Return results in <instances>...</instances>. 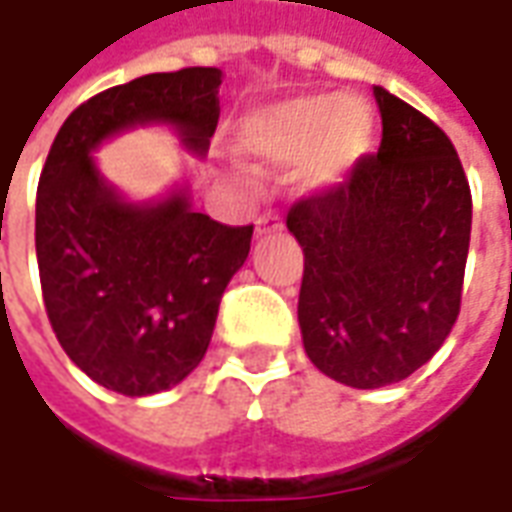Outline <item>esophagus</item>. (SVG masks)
Segmentation results:
<instances>
[{
    "mask_svg": "<svg viewBox=\"0 0 512 512\" xmlns=\"http://www.w3.org/2000/svg\"><path fill=\"white\" fill-rule=\"evenodd\" d=\"M280 229H283V221L277 212H263L257 218V235H269V232H280Z\"/></svg>",
    "mask_w": 512,
    "mask_h": 512,
    "instance_id": "esophagus-1",
    "label": "esophagus"
}]
</instances>
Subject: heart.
Segmentation results:
<instances>
[{"label":"heart","instance_id":"obj_1","mask_svg":"<svg viewBox=\"0 0 512 512\" xmlns=\"http://www.w3.org/2000/svg\"><path fill=\"white\" fill-rule=\"evenodd\" d=\"M374 115L357 98L311 96L249 121L243 147L272 164L306 161V184L334 186L368 150Z\"/></svg>","mask_w":512,"mask_h":512}]
</instances>
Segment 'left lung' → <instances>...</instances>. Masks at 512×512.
<instances>
[{
  "instance_id": "1",
  "label": "left lung",
  "mask_w": 512,
  "mask_h": 512,
  "mask_svg": "<svg viewBox=\"0 0 512 512\" xmlns=\"http://www.w3.org/2000/svg\"><path fill=\"white\" fill-rule=\"evenodd\" d=\"M382 141L340 184L289 209L303 246L297 320L309 360L351 388L411 377L462 306L473 201L450 138L374 87Z\"/></svg>"
}]
</instances>
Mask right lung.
<instances>
[{
    "mask_svg": "<svg viewBox=\"0 0 512 512\" xmlns=\"http://www.w3.org/2000/svg\"><path fill=\"white\" fill-rule=\"evenodd\" d=\"M218 67L150 73L87 98L67 115L36 192V260L64 354L124 397L167 391L203 360L218 306L255 226L195 212L184 189L130 203L90 152L138 124H172L186 150H209L221 101Z\"/></svg>",
    "mask_w": 512,
    "mask_h": 512,
    "instance_id": "add662e5",
    "label": "right lung"
}]
</instances>
